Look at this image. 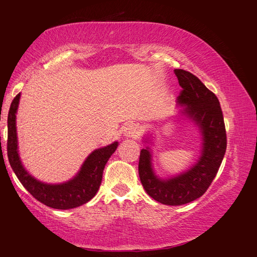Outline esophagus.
Returning <instances> with one entry per match:
<instances>
[{"label": "esophagus", "mask_w": 257, "mask_h": 257, "mask_svg": "<svg viewBox=\"0 0 257 257\" xmlns=\"http://www.w3.org/2000/svg\"><path fill=\"white\" fill-rule=\"evenodd\" d=\"M141 134V128L135 123H128L123 127V136L126 138H137Z\"/></svg>", "instance_id": "34e87169"}]
</instances>
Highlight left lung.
<instances>
[{
	"label": "left lung",
	"mask_w": 257,
	"mask_h": 257,
	"mask_svg": "<svg viewBox=\"0 0 257 257\" xmlns=\"http://www.w3.org/2000/svg\"><path fill=\"white\" fill-rule=\"evenodd\" d=\"M175 74L182 88L178 96V103L185 107L181 112L196 124L203 137L199 160L180 175L161 179L153 170L150 148L146 147L138 164L148 195L168 206L188 204L204 195L221 166L227 144L223 112L214 93L190 72L175 69Z\"/></svg>",
	"instance_id": "1"
}]
</instances>
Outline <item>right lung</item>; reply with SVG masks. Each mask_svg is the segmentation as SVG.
<instances>
[{
    "label": "right lung",
    "instance_id": "right-lung-1",
    "mask_svg": "<svg viewBox=\"0 0 257 257\" xmlns=\"http://www.w3.org/2000/svg\"><path fill=\"white\" fill-rule=\"evenodd\" d=\"M19 99L20 93L12 102L7 118V157L19 181L34 198L53 209H73L88 203L95 196L99 189L103 170L107 161L118 147V142L93 151L83 162L78 174L67 182L59 184L44 183L27 172L19 157L16 128V113Z\"/></svg>",
    "mask_w": 257,
    "mask_h": 257
}]
</instances>
